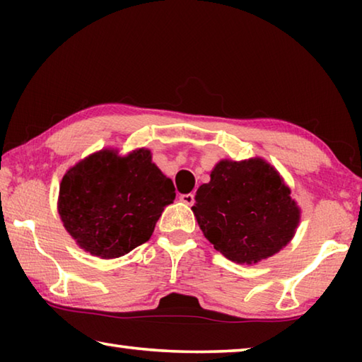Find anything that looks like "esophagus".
<instances>
[{
    "label": "esophagus",
    "instance_id": "1",
    "mask_svg": "<svg viewBox=\"0 0 362 362\" xmlns=\"http://www.w3.org/2000/svg\"><path fill=\"white\" fill-rule=\"evenodd\" d=\"M180 201H182V203L188 204V206H192L194 203V194L193 193H183V194H180Z\"/></svg>",
    "mask_w": 362,
    "mask_h": 362
}]
</instances>
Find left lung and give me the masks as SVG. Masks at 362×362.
Wrapping results in <instances>:
<instances>
[{"instance_id": "8db88e82", "label": "left lung", "mask_w": 362, "mask_h": 362, "mask_svg": "<svg viewBox=\"0 0 362 362\" xmlns=\"http://www.w3.org/2000/svg\"><path fill=\"white\" fill-rule=\"evenodd\" d=\"M193 212L226 259L257 263L292 240L300 212L291 189L263 159L220 161L196 192Z\"/></svg>"}]
</instances>
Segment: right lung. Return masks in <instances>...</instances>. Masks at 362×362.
<instances>
[{"mask_svg": "<svg viewBox=\"0 0 362 362\" xmlns=\"http://www.w3.org/2000/svg\"><path fill=\"white\" fill-rule=\"evenodd\" d=\"M175 188L148 150L118 156L103 150L83 159L60 183L59 214L84 250L115 259L150 240Z\"/></svg>", "mask_w": 362, "mask_h": 362, "instance_id": "obj_1", "label": "right lung"}]
</instances>
